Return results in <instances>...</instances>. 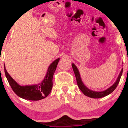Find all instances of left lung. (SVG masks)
<instances>
[{"instance_id": "left-lung-1", "label": "left lung", "mask_w": 128, "mask_h": 128, "mask_svg": "<svg viewBox=\"0 0 128 128\" xmlns=\"http://www.w3.org/2000/svg\"><path fill=\"white\" fill-rule=\"evenodd\" d=\"M72 68L73 71H74V74H75L76 78V82H77V84L78 86L79 89L82 92H83L84 94H85L86 96L90 97L91 98H94V99H98V98H103V97H105L107 96V95L110 94V93H111L117 87V86H118V83H119V81L120 80V78H121L122 74L123 73V69H122L121 72H120L119 76H118V78H117V80L114 84L112 85L111 87H110L109 88L107 89L106 90L104 91V92H93V91L90 90L88 88L86 87V86H84L82 82L81 79H80V74H79V71L78 70L77 67H76V66L74 65L73 63L72 64Z\"/></svg>"}]
</instances>
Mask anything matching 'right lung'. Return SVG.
<instances>
[{"label": "right lung", "mask_w": 128, "mask_h": 128, "mask_svg": "<svg viewBox=\"0 0 128 128\" xmlns=\"http://www.w3.org/2000/svg\"><path fill=\"white\" fill-rule=\"evenodd\" d=\"M60 58L54 61L48 68V72L42 82L29 86H20L8 74L4 66L5 76L10 86L17 96L26 100H39L49 94L53 86V76L56 68Z\"/></svg>", "instance_id": "add662e5"}]
</instances>
